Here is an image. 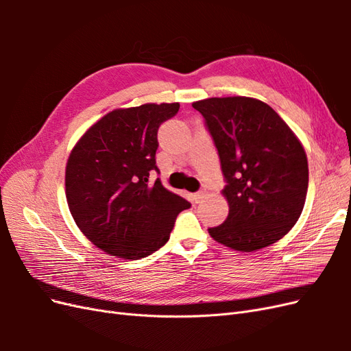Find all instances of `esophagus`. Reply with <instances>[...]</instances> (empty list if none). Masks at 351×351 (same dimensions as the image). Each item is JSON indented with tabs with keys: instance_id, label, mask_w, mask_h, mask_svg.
<instances>
[{
	"instance_id": "1",
	"label": "esophagus",
	"mask_w": 351,
	"mask_h": 351,
	"mask_svg": "<svg viewBox=\"0 0 351 351\" xmlns=\"http://www.w3.org/2000/svg\"><path fill=\"white\" fill-rule=\"evenodd\" d=\"M205 196H206V193L204 192V190H200V192H196L195 193V202H196V204H199V202L204 200Z\"/></svg>"
}]
</instances>
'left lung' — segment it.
<instances>
[{"label":"left lung","instance_id":"1","mask_svg":"<svg viewBox=\"0 0 351 351\" xmlns=\"http://www.w3.org/2000/svg\"><path fill=\"white\" fill-rule=\"evenodd\" d=\"M218 151L228 217L210 237L240 252L278 241L299 219L309 184L302 143L269 105L246 97L193 102Z\"/></svg>","mask_w":351,"mask_h":351}]
</instances>
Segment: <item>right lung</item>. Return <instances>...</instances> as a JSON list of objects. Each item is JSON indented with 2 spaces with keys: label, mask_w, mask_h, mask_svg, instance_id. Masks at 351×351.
<instances>
[{
  "label": "right lung",
  "mask_w": 351,
  "mask_h": 351,
  "mask_svg": "<svg viewBox=\"0 0 351 351\" xmlns=\"http://www.w3.org/2000/svg\"><path fill=\"white\" fill-rule=\"evenodd\" d=\"M180 104H145L104 115L73 147L66 196L77 227L95 246L123 259L162 247L190 204L149 176L159 169L158 129Z\"/></svg>",
  "instance_id": "add662e5"
}]
</instances>
